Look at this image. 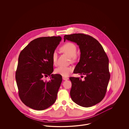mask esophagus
Segmentation results:
<instances>
[{
  "label": "esophagus",
  "instance_id": "esophagus-1",
  "mask_svg": "<svg viewBox=\"0 0 129 129\" xmlns=\"http://www.w3.org/2000/svg\"><path fill=\"white\" fill-rule=\"evenodd\" d=\"M62 79H63V80H67L68 79V78L66 77H64V76H63V77H62Z\"/></svg>",
  "mask_w": 129,
  "mask_h": 129
}]
</instances>
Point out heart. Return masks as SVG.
I'll list each match as a JSON object with an SVG mask.
<instances>
[{"label":"heart","instance_id":"b5f03b06","mask_svg":"<svg viewBox=\"0 0 129 129\" xmlns=\"http://www.w3.org/2000/svg\"><path fill=\"white\" fill-rule=\"evenodd\" d=\"M62 52L70 56L72 61H75L77 58L76 52V46L74 43L71 42H67L63 45L60 47ZM57 55L56 52H54L52 54V62L54 65L57 63ZM73 71V68L71 67H66L60 66L56 68L55 70V74L60 75L64 77H67Z\"/></svg>","mask_w":129,"mask_h":129}]
</instances>
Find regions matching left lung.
Segmentation results:
<instances>
[{
    "label": "left lung",
    "instance_id": "1",
    "mask_svg": "<svg viewBox=\"0 0 129 129\" xmlns=\"http://www.w3.org/2000/svg\"><path fill=\"white\" fill-rule=\"evenodd\" d=\"M66 40L79 46L81 52L79 62L74 74L85 75V80L71 77L70 95L76 104L89 107L101 102L104 98L110 78L109 59L102 45L95 38L84 34L66 35Z\"/></svg>",
    "mask_w": 129,
    "mask_h": 129
}]
</instances>
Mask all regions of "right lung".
Returning <instances> with one entry per match:
<instances>
[{
  "instance_id": "1",
  "label": "right lung",
  "mask_w": 129,
  "mask_h": 129,
  "mask_svg": "<svg viewBox=\"0 0 129 129\" xmlns=\"http://www.w3.org/2000/svg\"><path fill=\"white\" fill-rule=\"evenodd\" d=\"M61 40L60 36L38 38L20 53L15 74L19 96L32 109L43 110L56 101L62 78L51 74L54 71L52 57ZM48 76L51 80L43 81Z\"/></svg>"
}]
</instances>
